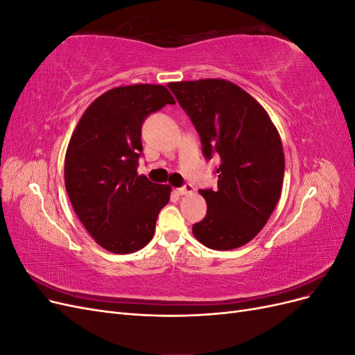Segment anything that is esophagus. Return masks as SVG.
Listing matches in <instances>:
<instances>
[{"label":"esophagus","instance_id":"1","mask_svg":"<svg viewBox=\"0 0 355 355\" xmlns=\"http://www.w3.org/2000/svg\"><path fill=\"white\" fill-rule=\"evenodd\" d=\"M178 192L180 196H189V194H192V192H194V187H192L191 184H185L184 187L178 189Z\"/></svg>","mask_w":355,"mask_h":355}]
</instances>
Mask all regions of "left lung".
I'll return each instance as SVG.
<instances>
[{
  "instance_id": "1",
  "label": "left lung",
  "mask_w": 355,
  "mask_h": 355,
  "mask_svg": "<svg viewBox=\"0 0 355 355\" xmlns=\"http://www.w3.org/2000/svg\"><path fill=\"white\" fill-rule=\"evenodd\" d=\"M168 89L198 132L204 157L220 158L218 189H200L207 213L192 234L209 249H237L259 234L280 200V135L256 99L231 81H179Z\"/></svg>"
}]
</instances>
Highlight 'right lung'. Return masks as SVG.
Returning a JSON list of instances; mask_svg holds the SVG:
<instances>
[{
	"label": "right lung",
	"instance_id": "obj_1",
	"mask_svg": "<svg viewBox=\"0 0 355 355\" xmlns=\"http://www.w3.org/2000/svg\"><path fill=\"white\" fill-rule=\"evenodd\" d=\"M175 99L164 85L111 89L92 102L65 155V187L84 228L103 249L127 254L151 241L168 185L137 175L145 118Z\"/></svg>",
	"mask_w": 355,
	"mask_h": 355
}]
</instances>
